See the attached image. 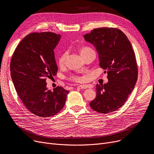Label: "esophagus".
Wrapping results in <instances>:
<instances>
[{"label": "esophagus", "mask_w": 154, "mask_h": 154, "mask_svg": "<svg viewBox=\"0 0 154 154\" xmlns=\"http://www.w3.org/2000/svg\"><path fill=\"white\" fill-rule=\"evenodd\" d=\"M79 89H85V88H88V86L87 85H79L77 87Z\"/></svg>", "instance_id": "esophagus-1"}]
</instances>
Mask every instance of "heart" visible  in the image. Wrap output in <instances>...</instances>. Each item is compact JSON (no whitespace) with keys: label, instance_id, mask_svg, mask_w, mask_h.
Here are the masks:
<instances>
[{"label":"heart","instance_id":"b5f03b06","mask_svg":"<svg viewBox=\"0 0 154 154\" xmlns=\"http://www.w3.org/2000/svg\"><path fill=\"white\" fill-rule=\"evenodd\" d=\"M91 51H93L91 49V48L88 47H83L80 48V54L82 55V57ZM67 52H63L60 55V57L58 59V63L60 66H62V65L65 63V61H66V58H67ZM70 79H71V80H74V81H76V82H82L84 80V78L77 77V76H72L70 77Z\"/></svg>","mask_w":154,"mask_h":154}]
</instances>
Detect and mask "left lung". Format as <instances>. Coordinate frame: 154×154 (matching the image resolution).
<instances>
[{"label": "left lung", "mask_w": 154, "mask_h": 154, "mask_svg": "<svg viewBox=\"0 0 154 154\" xmlns=\"http://www.w3.org/2000/svg\"><path fill=\"white\" fill-rule=\"evenodd\" d=\"M84 37L96 48L99 66L107 72L109 80L107 84H97L96 97L90 106L102 114L114 112L125 103L138 77L132 46L124 32L117 28L95 29Z\"/></svg>", "instance_id": "8db88e82"}]
</instances>
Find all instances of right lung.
<instances>
[{"label":"right lung","mask_w":154,"mask_h":154,"mask_svg":"<svg viewBox=\"0 0 154 154\" xmlns=\"http://www.w3.org/2000/svg\"><path fill=\"white\" fill-rule=\"evenodd\" d=\"M60 38L54 32H34L24 37L16 47L11 61V75L24 106L41 117L59 113L69 91L62 87L48 91L47 78L57 75L58 68L54 48Z\"/></svg>","instance_id":"add662e5"}]
</instances>
